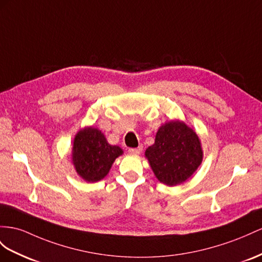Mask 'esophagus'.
<instances>
[{
    "label": "esophagus",
    "instance_id": "34e87169",
    "mask_svg": "<svg viewBox=\"0 0 262 262\" xmlns=\"http://www.w3.org/2000/svg\"><path fill=\"white\" fill-rule=\"evenodd\" d=\"M142 150H143L142 146H138V147H136V148H129L128 149V151L130 154H134V155H139V154L142 152Z\"/></svg>",
    "mask_w": 262,
    "mask_h": 262
}]
</instances>
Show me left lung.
Returning <instances> with one entry per match:
<instances>
[{
	"label": "left lung",
	"instance_id": "1",
	"mask_svg": "<svg viewBox=\"0 0 262 262\" xmlns=\"http://www.w3.org/2000/svg\"><path fill=\"white\" fill-rule=\"evenodd\" d=\"M145 155L157 179L168 186L184 183L203 160L197 134L179 120L160 127L155 144L146 149Z\"/></svg>",
	"mask_w": 262,
	"mask_h": 262
}]
</instances>
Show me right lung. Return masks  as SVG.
I'll return each instance as SVG.
<instances>
[{
    "instance_id": "add662e5",
    "label": "right lung",
    "mask_w": 262,
    "mask_h": 262,
    "mask_svg": "<svg viewBox=\"0 0 262 262\" xmlns=\"http://www.w3.org/2000/svg\"><path fill=\"white\" fill-rule=\"evenodd\" d=\"M123 154L122 148L107 143L102 132L90 127L78 132L73 144V164L87 182H98L108 173L112 164Z\"/></svg>"
}]
</instances>
